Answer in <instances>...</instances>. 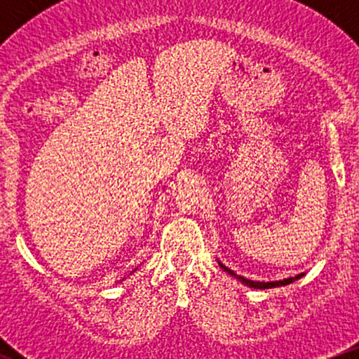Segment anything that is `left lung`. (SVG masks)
Returning a JSON list of instances; mask_svg holds the SVG:
<instances>
[{"label": "left lung", "instance_id": "obj_1", "mask_svg": "<svg viewBox=\"0 0 359 359\" xmlns=\"http://www.w3.org/2000/svg\"><path fill=\"white\" fill-rule=\"evenodd\" d=\"M217 263H219V266H221L222 270L226 271V273H229V275H231V277L238 278L241 283H245L246 287H251V288H273V287H283V285H288V283L295 282V280H299L300 277H304V273H300V275H295V277H290V278L277 280V282H255V280H248V278L241 277V275H236L233 270H229L228 266L222 265L219 259H217Z\"/></svg>", "mask_w": 359, "mask_h": 359}]
</instances>
